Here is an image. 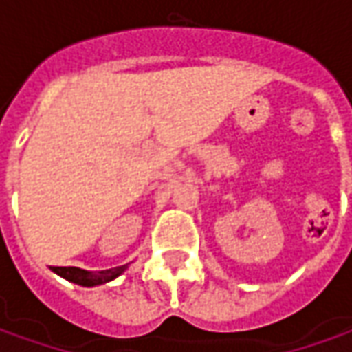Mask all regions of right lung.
I'll return each mask as SVG.
<instances>
[{
  "label": "right lung",
  "instance_id": "obj_1",
  "mask_svg": "<svg viewBox=\"0 0 352 352\" xmlns=\"http://www.w3.org/2000/svg\"><path fill=\"white\" fill-rule=\"evenodd\" d=\"M127 266H117V268H109V270H100V272H89V270H82L76 266H52V270L58 276L66 278L68 282H74L80 286H100L105 282H111L117 278Z\"/></svg>",
  "mask_w": 352,
  "mask_h": 352
}]
</instances>
